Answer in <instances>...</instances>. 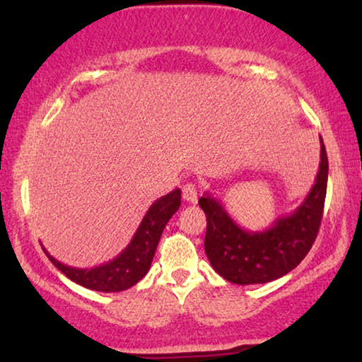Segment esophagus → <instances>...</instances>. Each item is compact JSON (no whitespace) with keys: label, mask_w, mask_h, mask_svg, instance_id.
<instances>
[{"label":"esophagus","mask_w":362,"mask_h":362,"mask_svg":"<svg viewBox=\"0 0 362 362\" xmlns=\"http://www.w3.org/2000/svg\"><path fill=\"white\" fill-rule=\"evenodd\" d=\"M182 199L191 202V204L197 202V187L192 182H187V185L182 186Z\"/></svg>","instance_id":"34e87169"}]
</instances>
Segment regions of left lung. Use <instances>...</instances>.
Listing matches in <instances>:
<instances>
[{
  "label": "left lung",
  "instance_id": "obj_1",
  "mask_svg": "<svg viewBox=\"0 0 362 362\" xmlns=\"http://www.w3.org/2000/svg\"><path fill=\"white\" fill-rule=\"evenodd\" d=\"M320 148L318 175L303 202L264 230L244 229L211 192L201 196L199 206L207 217L204 250L222 279L235 285L267 284L305 259L318 234L328 185V156L321 136Z\"/></svg>",
  "mask_w": 362,
  "mask_h": 362
}]
</instances>
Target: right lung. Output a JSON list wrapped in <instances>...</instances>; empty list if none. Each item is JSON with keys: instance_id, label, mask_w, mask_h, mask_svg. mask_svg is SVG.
Listing matches in <instances>:
<instances>
[{"instance_id": "right-lung-1", "label": "right lung", "mask_w": 362, "mask_h": 362, "mask_svg": "<svg viewBox=\"0 0 362 362\" xmlns=\"http://www.w3.org/2000/svg\"><path fill=\"white\" fill-rule=\"evenodd\" d=\"M181 206V191L175 189L170 194L160 197L150 206L143 217L135 234H133L130 244L118 254L115 259L105 262V264L95 265L92 269H77L62 264L49 254L46 247L47 259L52 265L62 272L67 279L76 281L83 288L93 291H103V293H113V291H123L130 286L136 285L150 270L153 257H155L158 242L161 239L163 229L173 214Z\"/></svg>"}]
</instances>
